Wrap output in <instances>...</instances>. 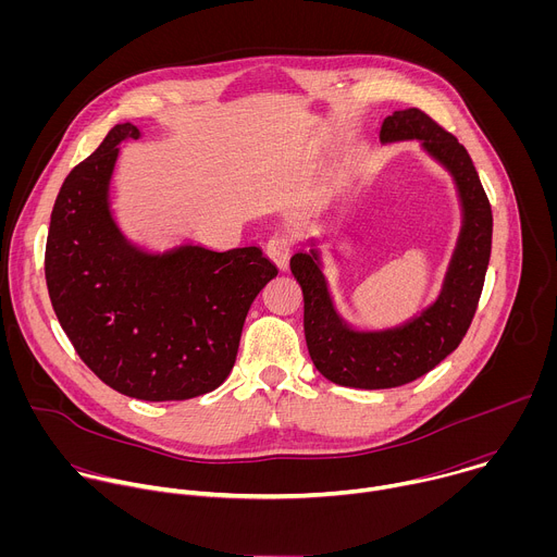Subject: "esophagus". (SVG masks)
Listing matches in <instances>:
<instances>
[{
  "label": "esophagus",
  "mask_w": 557,
  "mask_h": 557,
  "mask_svg": "<svg viewBox=\"0 0 557 557\" xmlns=\"http://www.w3.org/2000/svg\"><path fill=\"white\" fill-rule=\"evenodd\" d=\"M293 253V240L284 233H275L271 240L267 243V256L269 260L277 267V269H286L288 267V258Z\"/></svg>",
  "instance_id": "1"
}]
</instances>
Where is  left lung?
Listing matches in <instances>:
<instances>
[{
    "label": "left lung",
    "instance_id": "8db88e82",
    "mask_svg": "<svg viewBox=\"0 0 557 557\" xmlns=\"http://www.w3.org/2000/svg\"><path fill=\"white\" fill-rule=\"evenodd\" d=\"M381 143L421 140L423 149L454 176L462 228L443 290L414 320L387 331H352L333 306L314 249L290 258V271L304 293V335L310 359L329 381L346 387L385 389L406 385L458 348L479 308L492 253V205L467 149L419 108L387 116Z\"/></svg>",
    "mask_w": 557,
    "mask_h": 557
}]
</instances>
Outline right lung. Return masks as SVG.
Returning <instances> with one entry per match:
<instances>
[{
	"label": "right lung",
	"mask_w": 557,
	"mask_h": 557,
	"mask_svg": "<svg viewBox=\"0 0 557 557\" xmlns=\"http://www.w3.org/2000/svg\"><path fill=\"white\" fill-rule=\"evenodd\" d=\"M138 136L114 125L63 181L46 284L61 329L103 383L140 401H185L228 376L247 312L277 269L258 247L147 253L127 243L108 198L119 143Z\"/></svg>",
	"instance_id": "add662e5"
}]
</instances>
